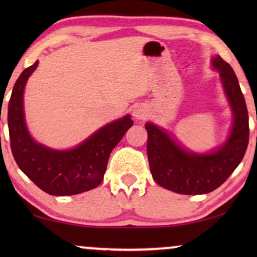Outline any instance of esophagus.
I'll return each instance as SVG.
<instances>
[{
    "mask_svg": "<svg viewBox=\"0 0 257 257\" xmlns=\"http://www.w3.org/2000/svg\"><path fill=\"white\" fill-rule=\"evenodd\" d=\"M147 114H149V111H147V108L144 105H136L133 107V115H135L136 119H139V120L146 119Z\"/></svg>",
    "mask_w": 257,
    "mask_h": 257,
    "instance_id": "34e87169",
    "label": "esophagus"
}]
</instances>
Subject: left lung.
<instances>
[{
	"mask_svg": "<svg viewBox=\"0 0 257 257\" xmlns=\"http://www.w3.org/2000/svg\"><path fill=\"white\" fill-rule=\"evenodd\" d=\"M220 72L224 92L234 114L227 142L216 151L196 154L182 149L166 131L146 122L147 157L154 181L180 194H206L220 187L243 159L249 142V119L245 100L231 66L220 56L212 61Z\"/></svg>",
	"mask_w": 257,
	"mask_h": 257,
	"instance_id": "left-lung-1",
	"label": "left lung"
}]
</instances>
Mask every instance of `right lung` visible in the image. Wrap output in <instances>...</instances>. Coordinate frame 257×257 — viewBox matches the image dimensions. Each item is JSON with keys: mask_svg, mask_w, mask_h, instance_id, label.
I'll return each instance as SVG.
<instances>
[{"mask_svg": "<svg viewBox=\"0 0 257 257\" xmlns=\"http://www.w3.org/2000/svg\"><path fill=\"white\" fill-rule=\"evenodd\" d=\"M37 65L38 61L21 73L8 104L14 159L35 185L50 195H73L96 188L103 181L112 150L133 125L131 115L103 126L72 150H51L37 144L28 132L23 111L24 86Z\"/></svg>", "mask_w": 257, "mask_h": 257, "instance_id": "right-lung-1", "label": "right lung"}]
</instances>
